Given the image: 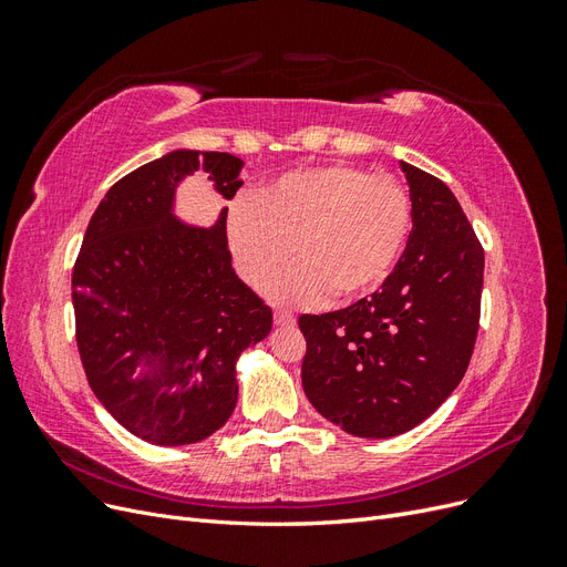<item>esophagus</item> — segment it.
Wrapping results in <instances>:
<instances>
[{"mask_svg":"<svg viewBox=\"0 0 567 567\" xmlns=\"http://www.w3.org/2000/svg\"><path fill=\"white\" fill-rule=\"evenodd\" d=\"M274 323H277V326H293L296 317L286 312V310H277V312H274Z\"/></svg>","mask_w":567,"mask_h":567,"instance_id":"34e87169","label":"esophagus"}]
</instances>
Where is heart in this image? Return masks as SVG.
<instances>
[{
  "label": "heart",
  "mask_w": 567,
  "mask_h": 567,
  "mask_svg": "<svg viewBox=\"0 0 567 567\" xmlns=\"http://www.w3.org/2000/svg\"><path fill=\"white\" fill-rule=\"evenodd\" d=\"M227 246L241 279L262 286L290 252L296 262L269 281L271 300L310 305L331 290L352 300L379 288L411 234V198L390 175L348 163L288 173L238 200L227 215Z\"/></svg>",
  "instance_id": "heart-1"
}]
</instances>
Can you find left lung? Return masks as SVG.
<instances>
[{
    "label": "left lung",
    "instance_id": "8db88e82",
    "mask_svg": "<svg viewBox=\"0 0 567 567\" xmlns=\"http://www.w3.org/2000/svg\"><path fill=\"white\" fill-rule=\"evenodd\" d=\"M411 234L371 298L298 319L302 388L323 419L357 437H394L425 421L468 369L485 252L450 186L400 161Z\"/></svg>",
    "mask_w": 567,
    "mask_h": 567
}]
</instances>
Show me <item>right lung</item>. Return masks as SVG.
I'll use <instances>...</instances> for the list:
<instances>
[{
	"mask_svg": "<svg viewBox=\"0 0 567 567\" xmlns=\"http://www.w3.org/2000/svg\"><path fill=\"white\" fill-rule=\"evenodd\" d=\"M244 161L169 151L115 182L73 269L75 338L96 400L136 437L165 447L210 437L238 398L236 362L271 331V310L236 277L227 208L213 227L175 217L184 177L208 173L231 200Z\"/></svg>",
	"mask_w": 567,
	"mask_h": 567,
	"instance_id": "right-lung-1",
	"label": "right lung"
}]
</instances>
